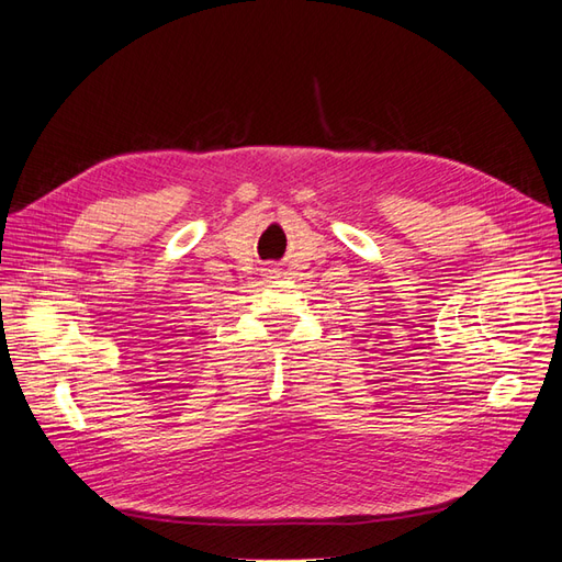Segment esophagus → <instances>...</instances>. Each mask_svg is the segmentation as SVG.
<instances>
[{"label": "esophagus", "instance_id": "1", "mask_svg": "<svg viewBox=\"0 0 562 562\" xmlns=\"http://www.w3.org/2000/svg\"><path fill=\"white\" fill-rule=\"evenodd\" d=\"M265 271H269V274H277L279 269H277V265H267V269H265Z\"/></svg>", "mask_w": 562, "mask_h": 562}]
</instances>
